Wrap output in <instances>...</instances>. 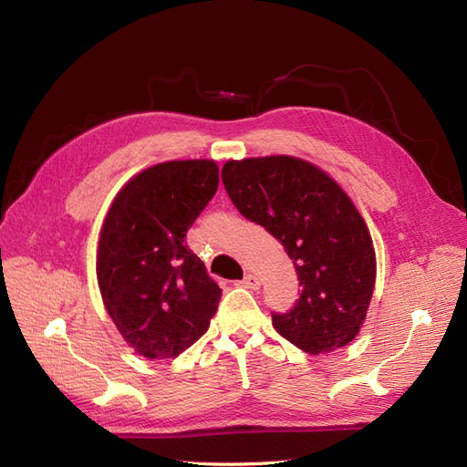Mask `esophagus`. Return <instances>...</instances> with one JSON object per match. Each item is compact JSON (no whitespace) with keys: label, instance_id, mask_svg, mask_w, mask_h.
<instances>
[{"label":"esophagus","instance_id":"34e87169","mask_svg":"<svg viewBox=\"0 0 467 467\" xmlns=\"http://www.w3.org/2000/svg\"><path fill=\"white\" fill-rule=\"evenodd\" d=\"M239 285H242L244 288H249V290H259L261 280L255 275H247L242 282H239Z\"/></svg>","mask_w":467,"mask_h":467}]
</instances>
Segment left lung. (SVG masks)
Returning <instances> with one entry per match:
<instances>
[{
	"label": "left lung",
	"instance_id": "8db88e82",
	"mask_svg": "<svg viewBox=\"0 0 467 467\" xmlns=\"http://www.w3.org/2000/svg\"><path fill=\"white\" fill-rule=\"evenodd\" d=\"M222 182L242 214L285 245L302 286L275 329L309 355L348 345L366 319L376 253L348 194L314 163L292 155L228 161Z\"/></svg>",
	"mask_w": 467,
	"mask_h": 467
}]
</instances>
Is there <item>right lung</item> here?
Segmentation results:
<instances>
[{"label": "right lung", "mask_w": 467, "mask_h": 467, "mask_svg": "<svg viewBox=\"0 0 467 467\" xmlns=\"http://www.w3.org/2000/svg\"><path fill=\"white\" fill-rule=\"evenodd\" d=\"M218 181L212 160L158 163L126 182L107 212L99 290L124 341L146 358L179 357L216 314L222 290L185 235Z\"/></svg>", "instance_id": "add662e5"}]
</instances>
